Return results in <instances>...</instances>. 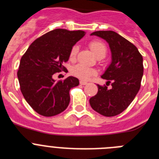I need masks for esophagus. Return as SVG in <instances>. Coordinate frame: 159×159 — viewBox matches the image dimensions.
I'll return each instance as SVG.
<instances>
[{
    "instance_id": "esophagus-1",
    "label": "esophagus",
    "mask_w": 159,
    "mask_h": 159,
    "mask_svg": "<svg viewBox=\"0 0 159 159\" xmlns=\"http://www.w3.org/2000/svg\"><path fill=\"white\" fill-rule=\"evenodd\" d=\"M80 84H81V85H86L87 84H88V83L86 82V81H84V80H80Z\"/></svg>"
}]
</instances>
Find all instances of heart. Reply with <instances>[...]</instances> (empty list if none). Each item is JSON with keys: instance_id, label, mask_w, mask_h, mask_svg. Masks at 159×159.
I'll return each instance as SVG.
<instances>
[{"instance_id": "heart-1", "label": "heart", "mask_w": 159, "mask_h": 159, "mask_svg": "<svg viewBox=\"0 0 159 159\" xmlns=\"http://www.w3.org/2000/svg\"><path fill=\"white\" fill-rule=\"evenodd\" d=\"M90 48L92 49L94 54L98 57L99 55H106L107 52V47L103 42L100 40H92L89 43ZM79 48L77 45H74L71 49L70 52V59L74 60L76 57L77 52H78ZM72 74L75 76L81 79V80H88L92 75H95V70L84 65V64H77L72 68Z\"/></svg>"}]
</instances>
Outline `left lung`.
Wrapping results in <instances>:
<instances>
[{"label": "left lung", "instance_id": "1", "mask_svg": "<svg viewBox=\"0 0 159 159\" xmlns=\"http://www.w3.org/2000/svg\"><path fill=\"white\" fill-rule=\"evenodd\" d=\"M92 36L106 40L111 52V62L102 78L112 88L98 86V92L90 99L94 111L107 117L122 113L134 100L143 75V57L137 48L113 31H97Z\"/></svg>", "mask_w": 159, "mask_h": 159}]
</instances>
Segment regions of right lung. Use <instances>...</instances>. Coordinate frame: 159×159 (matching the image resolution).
<instances>
[{
  "mask_svg": "<svg viewBox=\"0 0 159 159\" xmlns=\"http://www.w3.org/2000/svg\"><path fill=\"white\" fill-rule=\"evenodd\" d=\"M85 35L84 31L57 29L31 43L20 62L17 77L25 100L38 114L46 117L64 111L70 102V89L78 86L75 77L56 82L52 75L65 69L70 52Z\"/></svg>",
  "mask_w": 159,
  "mask_h": 159,
  "instance_id": "add662e5",
  "label": "right lung"
}]
</instances>
